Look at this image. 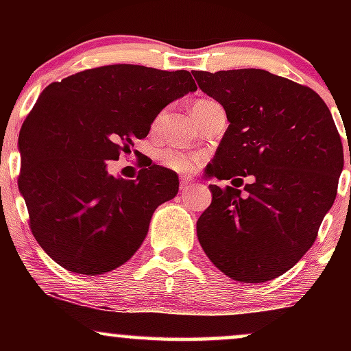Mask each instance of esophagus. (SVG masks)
<instances>
[{"mask_svg":"<svg viewBox=\"0 0 351 351\" xmlns=\"http://www.w3.org/2000/svg\"><path fill=\"white\" fill-rule=\"evenodd\" d=\"M191 184H193L191 178H188V176H181V180H180V188L181 189H188L189 186H191Z\"/></svg>","mask_w":351,"mask_h":351,"instance_id":"obj_1","label":"esophagus"}]
</instances>
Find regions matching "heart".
<instances>
[{
	"label": "heart",
	"instance_id": "1",
	"mask_svg": "<svg viewBox=\"0 0 351 351\" xmlns=\"http://www.w3.org/2000/svg\"><path fill=\"white\" fill-rule=\"evenodd\" d=\"M203 102H208V100H198V102H195V106ZM162 119L163 114H160L155 119V125L162 122ZM156 160H158L160 165H163L165 168H168V170H173L176 173H189L195 170V167L198 165L199 155L176 150V148H162V150H158V153H156Z\"/></svg>",
	"mask_w": 351,
	"mask_h": 351
}]
</instances>
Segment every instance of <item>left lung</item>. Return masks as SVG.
<instances>
[{"label": "left lung", "instance_id": "1", "mask_svg": "<svg viewBox=\"0 0 351 351\" xmlns=\"http://www.w3.org/2000/svg\"><path fill=\"white\" fill-rule=\"evenodd\" d=\"M193 75L229 122L206 175L232 180L209 184L213 201L196 223L201 247L231 279H276L312 247L335 201L340 134L320 95L293 80L263 69Z\"/></svg>", "mask_w": 351, "mask_h": 351}]
</instances>
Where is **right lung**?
Instances as JSON below:
<instances>
[{
    "label": "right lung",
    "instance_id": "1",
    "mask_svg": "<svg viewBox=\"0 0 351 351\" xmlns=\"http://www.w3.org/2000/svg\"><path fill=\"white\" fill-rule=\"evenodd\" d=\"M193 90L188 71L134 64L87 69L44 88L19 132L18 186L31 232L52 261L99 276L134 256L153 211L178 193V175L148 165L135 180L115 178L106 162Z\"/></svg>",
    "mask_w": 351,
    "mask_h": 351
}]
</instances>
